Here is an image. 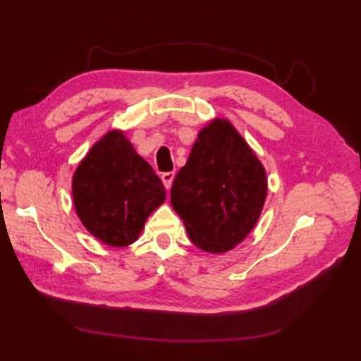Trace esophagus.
I'll list each match as a JSON object with an SVG mask.
<instances>
[{
  "label": "esophagus",
  "mask_w": 361,
  "mask_h": 361,
  "mask_svg": "<svg viewBox=\"0 0 361 361\" xmlns=\"http://www.w3.org/2000/svg\"><path fill=\"white\" fill-rule=\"evenodd\" d=\"M175 178V172H164L163 175H161V180H163V185L164 188L169 190L172 186V181Z\"/></svg>",
  "instance_id": "34e87169"
}]
</instances>
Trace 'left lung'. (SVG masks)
Masks as SVG:
<instances>
[{
  "label": "left lung",
  "mask_w": 361,
  "mask_h": 361,
  "mask_svg": "<svg viewBox=\"0 0 361 361\" xmlns=\"http://www.w3.org/2000/svg\"><path fill=\"white\" fill-rule=\"evenodd\" d=\"M267 172L231 121L214 118L176 173L171 203L198 248L221 255L247 239L262 214Z\"/></svg>",
  "instance_id": "8db88e82"
}]
</instances>
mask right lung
<instances>
[{"instance_id":"1","label":"right lung","mask_w":361,"mask_h":361,"mask_svg":"<svg viewBox=\"0 0 361 361\" xmlns=\"http://www.w3.org/2000/svg\"><path fill=\"white\" fill-rule=\"evenodd\" d=\"M73 202L87 231L109 247H128L145 220L166 200L152 166L136 153L124 130H110L73 175Z\"/></svg>"}]
</instances>
